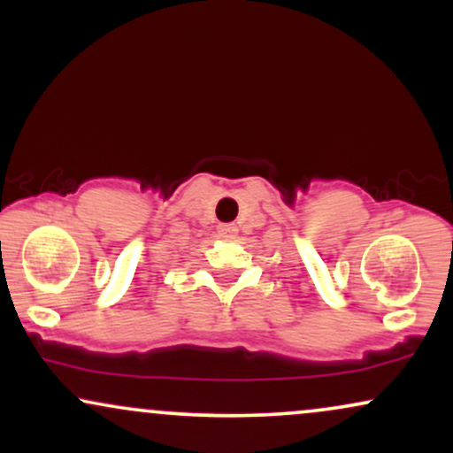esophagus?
Listing matches in <instances>:
<instances>
[{"label":"esophagus","mask_w":453,"mask_h":453,"mask_svg":"<svg viewBox=\"0 0 453 453\" xmlns=\"http://www.w3.org/2000/svg\"><path fill=\"white\" fill-rule=\"evenodd\" d=\"M217 234H219L221 238H226V241H232V238H236L238 227L234 226V223H221V226L217 227Z\"/></svg>","instance_id":"34e87169"}]
</instances>
